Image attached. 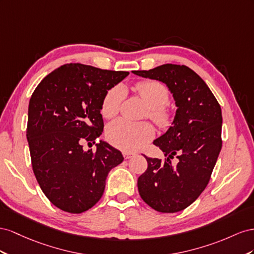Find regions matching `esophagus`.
<instances>
[{
    "label": "esophagus",
    "mask_w": 254,
    "mask_h": 254,
    "mask_svg": "<svg viewBox=\"0 0 254 254\" xmlns=\"http://www.w3.org/2000/svg\"><path fill=\"white\" fill-rule=\"evenodd\" d=\"M134 155H135V153H133V152H127V151L123 152V157H125L126 159L131 158V157H133Z\"/></svg>",
    "instance_id": "34e87169"
}]
</instances>
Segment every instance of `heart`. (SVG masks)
Returning a JSON list of instances; mask_svg holds the SVG:
<instances>
[{
    "label": "heart",
    "mask_w": 254,
    "mask_h": 254,
    "mask_svg": "<svg viewBox=\"0 0 254 254\" xmlns=\"http://www.w3.org/2000/svg\"><path fill=\"white\" fill-rule=\"evenodd\" d=\"M135 90L149 106V118L161 128H168L175 120V114L166 105L169 101V90L163 83L154 79H146L136 83ZM126 89L121 85L112 87L105 93L101 104V113L111 119L120 112ZM108 140L122 150L136 151L142 148L155 135L154 127L148 122H131L117 119L107 127Z\"/></svg>",
    "instance_id": "obj_1"
}]
</instances>
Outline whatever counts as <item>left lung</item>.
Wrapping results in <instances>:
<instances>
[{"mask_svg": "<svg viewBox=\"0 0 254 254\" xmlns=\"http://www.w3.org/2000/svg\"><path fill=\"white\" fill-rule=\"evenodd\" d=\"M133 73L165 83L176 100L173 126L153 141L165 159L144 156L148 168L137 186L155 211L177 213L195 201L211 179L222 146L221 108L203 79L184 64H166ZM175 157L178 163L172 164Z\"/></svg>", "mask_w": 254, "mask_h": 254, "instance_id": "8db88e82", "label": "left lung"}]
</instances>
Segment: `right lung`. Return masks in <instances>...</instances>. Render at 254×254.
I'll list each match as a JSON object with an SVG mask.
<instances>
[{"label": "right lung", "mask_w": 254, "mask_h": 254, "mask_svg": "<svg viewBox=\"0 0 254 254\" xmlns=\"http://www.w3.org/2000/svg\"><path fill=\"white\" fill-rule=\"evenodd\" d=\"M128 75L67 64L36 87L28 105L26 137L32 167L41 190L64 212L79 214L102 197L106 177L123 161L121 152L100 141L103 132L101 104L108 89Z\"/></svg>", "instance_id": "right-lung-1"}]
</instances>
